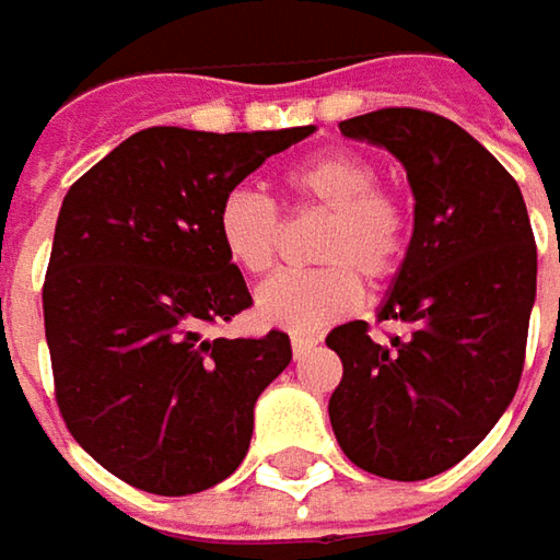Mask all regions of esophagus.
<instances>
[{"label": "esophagus", "mask_w": 560, "mask_h": 560, "mask_svg": "<svg viewBox=\"0 0 560 560\" xmlns=\"http://www.w3.org/2000/svg\"><path fill=\"white\" fill-rule=\"evenodd\" d=\"M290 342H292V355L295 358H302L308 349H312V346H317V339L308 334H292Z\"/></svg>", "instance_id": "1"}]
</instances>
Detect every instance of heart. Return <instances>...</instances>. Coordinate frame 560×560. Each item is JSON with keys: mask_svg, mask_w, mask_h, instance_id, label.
<instances>
[{"mask_svg": "<svg viewBox=\"0 0 560 560\" xmlns=\"http://www.w3.org/2000/svg\"><path fill=\"white\" fill-rule=\"evenodd\" d=\"M287 186L302 202L330 211L314 258L320 268L280 270L255 290V314L268 327L312 334L361 305V280L383 283L405 252V218L380 192V171L352 149H327L299 162ZM218 236L226 258L246 273H265L280 246V214L265 192L236 186L218 208Z\"/></svg>", "mask_w": 560, "mask_h": 560, "instance_id": "1", "label": "heart"}]
</instances>
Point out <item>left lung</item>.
Returning a JSON list of instances; mask_svg holds the SVG:
<instances>
[{
  "label": "left lung",
  "instance_id": "1",
  "mask_svg": "<svg viewBox=\"0 0 560 560\" xmlns=\"http://www.w3.org/2000/svg\"><path fill=\"white\" fill-rule=\"evenodd\" d=\"M339 133L396 155L415 196L408 252L376 317L408 336L374 342L364 320L327 336L342 358L330 423L346 458L386 480H427L474 452L517 393L536 302V243L521 186L467 130L383 108Z\"/></svg>",
  "mask_w": 560,
  "mask_h": 560
}]
</instances>
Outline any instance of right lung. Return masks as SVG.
Wrapping results in <instances>:
<instances>
[{
	"instance_id": "right-lung-1",
	"label": "right lung",
	"mask_w": 560,
	"mask_h": 560,
	"mask_svg": "<svg viewBox=\"0 0 560 560\" xmlns=\"http://www.w3.org/2000/svg\"><path fill=\"white\" fill-rule=\"evenodd\" d=\"M314 127L205 133L149 127L77 180L43 287L55 398L71 436L124 483L192 495L248 452L255 401L290 336L208 339L252 305L218 236L230 189Z\"/></svg>"
}]
</instances>
